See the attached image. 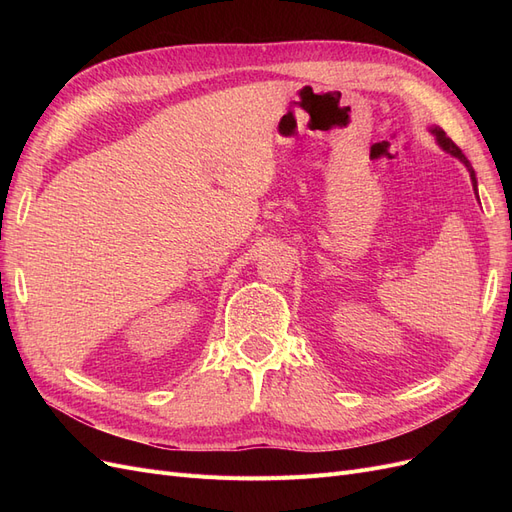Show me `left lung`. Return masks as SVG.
I'll list each match as a JSON object with an SVG mask.
<instances>
[{
  "mask_svg": "<svg viewBox=\"0 0 512 512\" xmlns=\"http://www.w3.org/2000/svg\"><path fill=\"white\" fill-rule=\"evenodd\" d=\"M431 134L436 136V141H438V145L446 151V153H451L453 158H457L459 162H463L466 164V168L470 170V179H472V185H474V194H476V198H478V188H476V175H474V168H472V164H470V160L463 156V151L451 141V138L446 136V132L444 130H440V128H431Z\"/></svg>",
  "mask_w": 512,
  "mask_h": 512,
  "instance_id": "obj_1",
  "label": "left lung"
}]
</instances>
